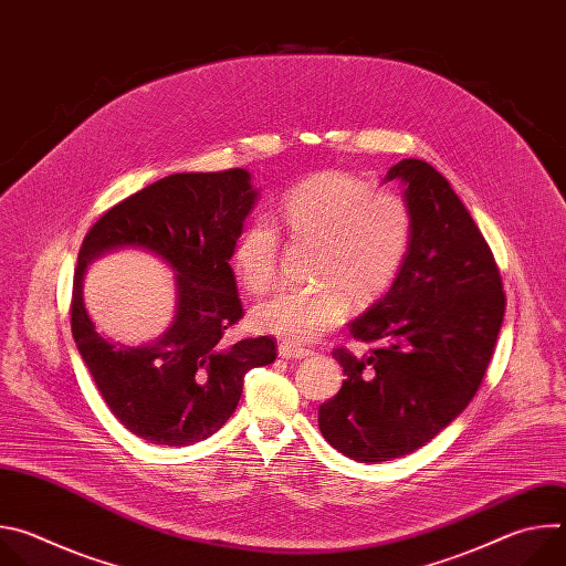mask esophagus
<instances>
[{
	"label": "esophagus",
	"instance_id": "1",
	"mask_svg": "<svg viewBox=\"0 0 566 566\" xmlns=\"http://www.w3.org/2000/svg\"><path fill=\"white\" fill-rule=\"evenodd\" d=\"M277 354H280L282 358H286V360H302V358L313 356L311 349H300V347H293V345H286V343H282V345L277 347Z\"/></svg>",
	"mask_w": 566,
	"mask_h": 566
}]
</instances>
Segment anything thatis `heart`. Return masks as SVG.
<instances>
[{"label": "heart", "instance_id": "b5f03b06", "mask_svg": "<svg viewBox=\"0 0 566 566\" xmlns=\"http://www.w3.org/2000/svg\"><path fill=\"white\" fill-rule=\"evenodd\" d=\"M291 237L319 247L313 271L317 291H277L262 300L251 325L260 334L300 347L315 343L347 315V300H380L412 247L415 219L398 195L374 192L345 172H322L295 186L282 201ZM280 234L271 219L251 221L234 241L232 273L251 293L266 291L277 271Z\"/></svg>", "mask_w": 566, "mask_h": 566}]
</instances>
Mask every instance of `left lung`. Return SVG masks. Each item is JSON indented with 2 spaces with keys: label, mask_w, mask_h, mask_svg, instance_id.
<instances>
[{
  "label": "left lung",
  "mask_w": 566,
  "mask_h": 566,
  "mask_svg": "<svg viewBox=\"0 0 566 566\" xmlns=\"http://www.w3.org/2000/svg\"><path fill=\"white\" fill-rule=\"evenodd\" d=\"M382 181L406 186L412 247L389 291L349 322L376 349H334L347 378L317 410L322 437L360 463L419 450L468 408L506 308L491 247L446 177L402 158Z\"/></svg>",
  "instance_id": "1"
}]
</instances>
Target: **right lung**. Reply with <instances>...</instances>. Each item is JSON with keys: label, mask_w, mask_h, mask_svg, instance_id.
Here are the masks:
<instances>
[{"label": "right lung", "mask_w": 566, "mask_h": 566, "mask_svg": "<svg viewBox=\"0 0 566 566\" xmlns=\"http://www.w3.org/2000/svg\"><path fill=\"white\" fill-rule=\"evenodd\" d=\"M258 195L241 168L170 175L107 210L80 247L71 295L75 347L112 415L149 443L184 448L214 434L232 417L247 371L277 356L269 336L223 340L244 315L228 262ZM120 248L147 250L176 273L174 325L143 346L103 337L82 300L86 266Z\"/></svg>", "instance_id": "right-lung-1"}]
</instances>
